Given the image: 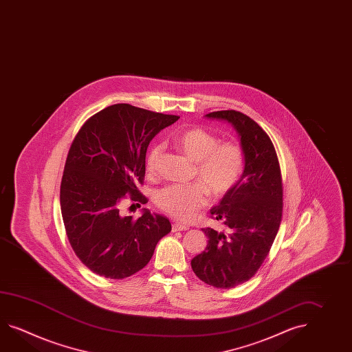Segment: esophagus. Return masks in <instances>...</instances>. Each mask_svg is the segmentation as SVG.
Instances as JSON below:
<instances>
[{
    "mask_svg": "<svg viewBox=\"0 0 352 352\" xmlns=\"http://www.w3.org/2000/svg\"><path fill=\"white\" fill-rule=\"evenodd\" d=\"M189 226L187 225H183V223H179V222H175V223H173L172 225V231L173 232H178V231H186L188 230Z\"/></svg>",
    "mask_w": 352,
    "mask_h": 352,
    "instance_id": "obj_1",
    "label": "esophagus"
}]
</instances>
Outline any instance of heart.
<instances>
[{
  "instance_id": "1",
  "label": "heart",
  "mask_w": 352,
  "mask_h": 352,
  "mask_svg": "<svg viewBox=\"0 0 352 352\" xmlns=\"http://www.w3.org/2000/svg\"><path fill=\"white\" fill-rule=\"evenodd\" d=\"M174 145L195 163L193 177L198 182L187 186H168L155 195L157 208L180 221L192 219L207 204V193L221 198L234 189L245 170L243 148L234 141H222L214 133L192 127L174 138ZM163 154L162 145H154L146 155V172H157Z\"/></svg>"
}]
</instances>
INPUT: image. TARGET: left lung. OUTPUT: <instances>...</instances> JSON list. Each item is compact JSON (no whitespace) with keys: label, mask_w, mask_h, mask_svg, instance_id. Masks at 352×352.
Returning a JSON list of instances; mask_svg holds the SVG:
<instances>
[{"label":"left lung","mask_w":352,"mask_h":352,"mask_svg":"<svg viewBox=\"0 0 352 352\" xmlns=\"http://www.w3.org/2000/svg\"><path fill=\"white\" fill-rule=\"evenodd\" d=\"M206 116L234 126L245 153V170L237 186L211 210L212 219L222 222L226 231L202 228L208 243L190 265L206 284L230 289L256 274L278 234L283 214L280 165L270 138L252 118L234 109Z\"/></svg>","instance_id":"8db88e82"}]
</instances>
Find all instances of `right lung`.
<instances>
[{
	"mask_svg": "<svg viewBox=\"0 0 352 352\" xmlns=\"http://www.w3.org/2000/svg\"><path fill=\"white\" fill-rule=\"evenodd\" d=\"M178 118L118 103L79 129L63 172L60 208L72 249L91 272L109 279L138 273L172 231L164 216L145 208L133 219L122 214L121 204L126 195L148 202L138 186L145 178L148 142Z\"/></svg>",
	"mask_w": 352,
	"mask_h": 352,
	"instance_id": "1",
	"label": "right lung"
}]
</instances>
